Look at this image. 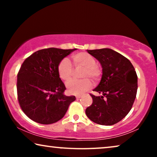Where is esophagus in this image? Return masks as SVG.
<instances>
[{
    "label": "esophagus",
    "mask_w": 157,
    "mask_h": 157,
    "mask_svg": "<svg viewBox=\"0 0 157 157\" xmlns=\"http://www.w3.org/2000/svg\"><path fill=\"white\" fill-rule=\"evenodd\" d=\"M76 98H77V99H79V98H81V96H76Z\"/></svg>",
    "instance_id": "esophagus-1"
}]
</instances>
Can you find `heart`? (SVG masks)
<instances>
[{
  "label": "heart",
  "mask_w": 157,
  "mask_h": 157,
  "mask_svg": "<svg viewBox=\"0 0 157 157\" xmlns=\"http://www.w3.org/2000/svg\"><path fill=\"white\" fill-rule=\"evenodd\" d=\"M74 65L76 68H83L82 78L80 81H72L67 84V91L72 95H81L91 87L92 83L88 78L93 81H97L101 76L100 68L96 65V59L87 53H78L72 56ZM73 68L67 59H63L58 66V73L62 80L66 83L72 79Z\"/></svg>",
  "instance_id": "1"
}]
</instances>
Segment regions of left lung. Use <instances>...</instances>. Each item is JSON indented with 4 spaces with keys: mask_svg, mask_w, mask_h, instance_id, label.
Masks as SVG:
<instances>
[{
    "mask_svg": "<svg viewBox=\"0 0 157 157\" xmlns=\"http://www.w3.org/2000/svg\"><path fill=\"white\" fill-rule=\"evenodd\" d=\"M102 67V76L91 94L93 103L86 109V114L94 123L111 126L128 114L136 98L137 75L128 59L110 48L87 50ZM105 98H104V96Z\"/></svg>",
    "mask_w": 157,
    "mask_h": 157,
    "instance_id": "1",
    "label": "left lung"
}]
</instances>
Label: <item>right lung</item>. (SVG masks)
Returning a JSON list of instances; mask_svg holds the SVG:
<instances>
[{
    "label": "right lung",
    "instance_id": "add662e5",
    "mask_svg": "<svg viewBox=\"0 0 157 157\" xmlns=\"http://www.w3.org/2000/svg\"><path fill=\"white\" fill-rule=\"evenodd\" d=\"M74 49H42L27 58L17 78L19 104L33 121L51 124L65 116L74 96L64 94L66 87L58 73V66Z\"/></svg>",
    "mask_w": 157,
    "mask_h": 157
}]
</instances>
